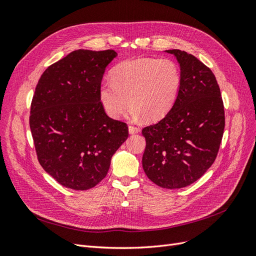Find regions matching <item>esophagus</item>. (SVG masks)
Listing matches in <instances>:
<instances>
[{
	"instance_id": "34e87169",
	"label": "esophagus",
	"mask_w": 256,
	"mask_h": 256,
	"mask_svg": "<svg viewBox=\"0 0 256 256\" xmlns=\"http://www.w3.org/2000/svg\"><path fill=\"white\" fill-rule=\"evenodd\" d=\"M138 132H140V128L136 127V126H132V125L129 126V134H138Z\"/></svg>"
}]
</instances>
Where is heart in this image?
Wrapping results in <instances>:
<instances>
[{"mask_svg": "<svg viewBox=\"0 0 256 256\" xmlns=\"http://www.w3.org/2000/svg\"><path fill=\"white\" fill-rule=\"evenodd\" d=\"M180 88V68L174 60L145 58L116 66L111 79L102 81L99 98L114 120L122 118L129 102L134 116L157 120L172 109Z\"/></svg>", "mask_w": 256, "mask_h": 256, "instance_id": "1", "label": "heart"}]
</instances>
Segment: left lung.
<instances>
[{"mask_svg": "<svg viewBox=\"0 0 256 256\" xmlns=\"http://www.w3.org/2000/svg\"><path fill=\"white\" fill-rule=\"evenodd\" d=\"M182 88L160 122L143 128L142 164L161 188L180 189L196 182L214 162L226 126L220 88L212 72L194 56L177 49Z\"/></svg>", "mask_w": 256, "mask_h": 256, "instance_id": "8db88e82", "label": "left lung"}]
</instances>
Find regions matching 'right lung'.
<instances>
[{
    "instance_id": "1",
    "label": "right lung",
    "mask_w": 256,
    "mask_h": 256,
    "mask_svg": "<svg viewBox=\"0 0 256 256\" xmlns=\"http://www.w3.org/2000/svg\"><path fill=\"white\" fill-rule=\"evenodd\" d=\"M116 56L114 50L72 51L36 85L30 128L37 159L66 188H94L128 138L127 124L109 118L99 98L106 67Z\"/></svg>"
}]
</instances>
